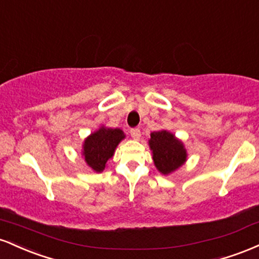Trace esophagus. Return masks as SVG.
Segmentation results:
<instances>
[{
  "label": "esophagus",
  "instance_id": "obj_1",
  "mask_svg": "<svg viewBox=\"0 0 259 259\" xmlns=\"http://www.w3.org/2000/svg\"><path fill=\"white\" fill-rule=\"evenodd\" d=\"M130 134H132V138L138 140L140 136H141V130L139 129V127H133V129H130Z\"/></svg>",
  "mask_w": 259,
  "mask_h": 259
}]
</instances>
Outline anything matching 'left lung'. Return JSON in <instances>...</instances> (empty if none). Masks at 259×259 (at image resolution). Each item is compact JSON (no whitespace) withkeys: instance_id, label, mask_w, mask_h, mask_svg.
<instances>
[{"instance_id":"left-lung-1","label":"left lung","mask_w":259,"mask_h":259,"mask_svg":"<svg viewBox=\"0 0 259 259\" xmlns=\"http://www.w3.org/2000/svg\"><path fill=\"white\" fill-rule=\"evenodd\" d=\"M150 147L153 153L154 165L163 174L171 173L186 160V151L183 144L165 130L151 134Z\"/></svg>"}]
</instances>
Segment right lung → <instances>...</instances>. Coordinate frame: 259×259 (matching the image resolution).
<instances>
[{"mask_svg":"<svg viewBox=\"0 0 259 259\" xmlns=\"http://www.w3.org/2000/svg\"><path fill=\"white\" fill-rule=\"evenodd\" d=\"M124 139L120 129H108L101 127L96 133L91 134L85 140L84 157L86 163L95 171H102L106 163L114 153L115 147Z\"/></svg>","mask_w":259,"mask_h":259,"instance_id":"obj_1","label":"right lung"}]
</instances>
